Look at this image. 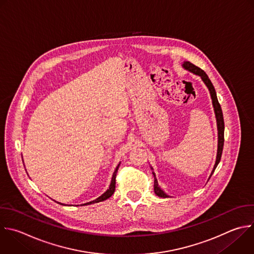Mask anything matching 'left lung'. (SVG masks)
I'll use <instances>...</instances> for the list:
<instances>
[{
    "mask_svg": "<svg viewBox=\"0 0 254 254\" xmlns=\"http://www.w3.org/2000/svg\"><path fill=\"white\" fill-rule=\"evenodd\" d=\"M183 66L193 72L194 74H197L201 77V79L203 80V82L205 83V86L208 88V91L210 93V97H211V100H212V106H213V109H214V114H215V118H216V124H217V130H218V143H217V154H216V160H215V164L213 166V170L211 172V175L209 177V179L211 178L212 174L214 173L216 166L218 165L219 161H220V158H221V154H222V149H223V143H224V121H223V115H222V111H221V107L218 103V100H217V97H216V92L214 90V87L212 82L210 81V79L208 78V75L204 72V70H202L200 67L194 65L193 64H191L190 62H185L183 64ZM152 170V167H151ZM152 175L154 177V186H153V190H154V192L157 196L159 197H167L168 195L158 187V184H157V180L155 178V174L152 172ZM208 179V180H209Z\"/></svg>",
    "mask_w": 254,
    "mask_h": 254,
    "instance_id": "left-lung-1",
    "label": "left lung"
}]
</instances>
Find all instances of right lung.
Segmentation results:
<instances>
[{
	"label": "right lung",
	"mask_w": 254,
	"mask_h": 254,
	"mask_svg": "<svg viewBox=\"0 0 254 254\" xmlns=\"http://www.w3.org/2000/svg\"><path fill=\"white\" fill-rule=\"evenodd\" d=\"M120 164H121V163H119V165L117 166L116 171H115V173H114V175H113L112 183H111V185H110L109 190H108L104 194H102L100 197H98L97 199H95V200H93V201H90V202H87V203H84V204H81V205H88V204H92V203H96V202L104 201V200H106V199L110 198V197L114 194L115 190H116V178H117V173H118V170H119V166H120ZM59 203H60V202H59ZM61 204H62V203H61ZM63 205H64V204H63Z\"/></svg>",
	"instance_id": "add662e5"
}]
</instances>
